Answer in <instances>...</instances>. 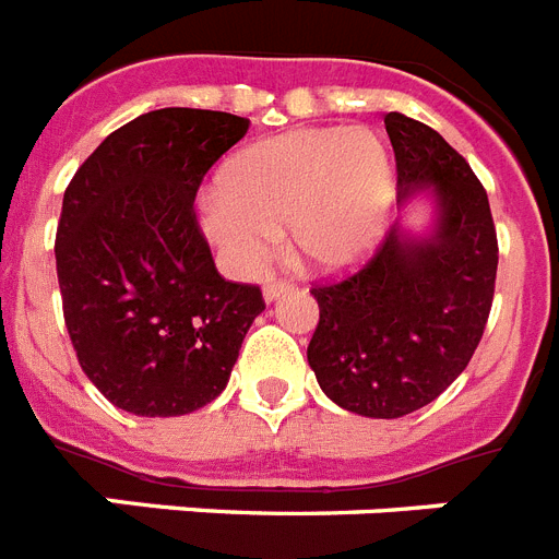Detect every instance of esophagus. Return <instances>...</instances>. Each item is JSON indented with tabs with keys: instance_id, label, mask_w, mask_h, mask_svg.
<instances>
[{
	"instance_id": "obj_1",
	"label": "esophagus",
	"mask_w": 559,
	"mask_h": 559,
	"mask_svg": "<svg viewBox=\"0 0 559 559\" xmlns=\"http://www.w3.org/2000/svg\"><path fill=\"white\" fill-rule=\"evenodd\" d=\"M289 289L287 281H281V278H270L264 284V301H275L278 295H284Z\"/></svg>"
}]
</instances>
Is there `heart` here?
I'll return each mask as SVG.
<instances>
[{
	"label": "heart",
	"mask_w": 559,
	"mask_h": 559,
	"mask_svg": "<svg viewBox=\"0 0 559 559\" xmlns=\"http://www.w3.org/2000/svg\"><path fill=\"white\" fill-rule=\"evenodd\" d=\"M389 201L392 167L372 130H295L238 153L204 192L201 224L236 275L264 266L281 224L295 255L332 275L372 252Z\"/></svg>",
	"instance_id": "b5f03b06"
}]
</instances>
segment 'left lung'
I'll return each instance as SVG.
<instances>
[{"mask_svg":"<svg viewBox=\"0 0 559 559\" xmlns=\"http://www.w3.org/2000/svg\"><path fill=\"white\" fill-rule=\"evenodd\" d=\"M397 201L429 190L426 236L392 224L355 275L312 287L321 318L307 360L323 395L364 417H403L468 367L489 321L497 233L489 195L466 158L403 112H386Z\"/></svg>","mask_w":559,"mask_h":559,"instance_id":"obj_1","label":"left lung"}]
</instances>
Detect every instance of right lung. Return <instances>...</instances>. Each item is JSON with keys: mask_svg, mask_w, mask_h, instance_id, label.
Returning a JSON list of instances; mask_svg holds the SVG:
<instances>
[{"mask_svg": "<svg viewBox=\"0 0 559 559\" xmlns=\"http://www.w3.org/2000/svg\"><path fill=\"white\" fill-rule=\"evenodd\" d=\"M250 121L164 107L110 133L64 190L56 272L64 326L93 386L124 412L176 417L222 395L264 312L255 284L215 270L195 192Z\"/></svg>", "mask_w": 559, "mask_h": 559, "instance_id": "right-lung-1", "label": "right lung"}]
</instances>
